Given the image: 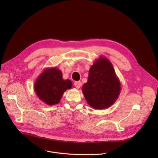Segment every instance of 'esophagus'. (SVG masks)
Masks as SVG:
<instances>
[{
	"instance_id": "esophagus-1",
	"label": "esophagus",
	"mask_w": 158,
	"mask_h": 158,
	"mask_svg": "<svg viewBox=\"0 0 158 158\" xmlns=\"http://www.w3.org/2000/svg\"><path fill=\"white\" fill-rule=\"evenodd\" d=\"M74 85H75V86H76L77 88H79L80 87H81V81H76V82H74Z\"/></svg>"
}]
</instances>
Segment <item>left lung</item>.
Wrapping results in <instances>:
<instances>
[{
	"label": "left lung",
	"instance_id": "8db88e82",
	"mask_svg": "<svg viewBox=\"0 0 158 158\" xmlns=\"http://www.w3.org/2000/svg\"><path fill=\"white\" fill-rule=\"evenodd\" d=\"M88 104L94 109H106L117 100L121 84L107 57L99 56L89 70L88 82L82 87Z\"/></svg>",
	"mask_w": 158,
	"mask_h": 158
}]
</instances>
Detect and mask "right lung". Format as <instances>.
Returning <instances> with one entry per match:
<instances>
[{
  "label": "right lung",
  "instance_id": "obj_1",
  "mask_svg": "<svg viewBox=\"0 0 158 158\" xmlns=\"http://www.w3.org/2000/svg\"><path fill=\"white\" fill-rule=\"evenodd\" d=\"M72 87V81L64 80L61 71L56 67L45 69L34 84V89L40 100L49 106L59 103L64 92Z\"/></svg>",
  "mask_w": 158,
  "mask_h": 158
}]
</instances>
